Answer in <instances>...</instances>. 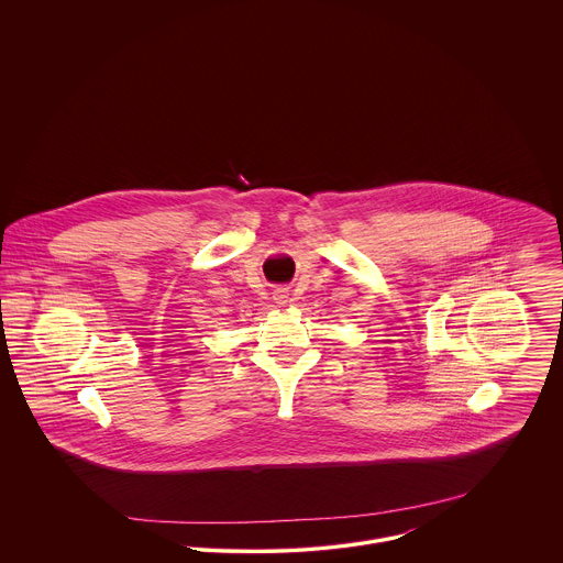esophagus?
<instances>
[{
    "mask_svg": "<svg viewBox=\"0 0 563 563\" xmlns=\"http://www.w3.org/2000/svg\"><path fill=\"white\" fill-rule=\"evenodd\" d=\"M279 299H286V297H284V295H279Z\"/></svg>",
    "mask_w": 563,
    "mask_h": 563,
    "instance_id": "1",
    "label": "esophagus"
}]
</instances>
